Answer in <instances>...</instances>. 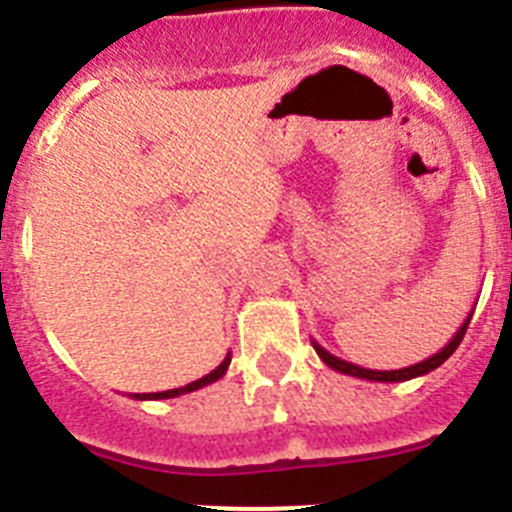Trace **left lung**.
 <instances>
[{"instance_id":"1","label":"left lung","mask_w":512,"mask_h":512,"mask_svg":"<svg viewBox=\"0 0 512 512\" xmlns=\"http://www.w3.org/2000/svg\"><path fill=\"white\" fill-rule=\"evenodd\" d=\"M472 312H469L467 320L461 323V328L456 330L454 338H451V341L446 343V346H443L441 351H438V354L428 356V359H423V361H420V364L405 366V369H392V372H374V369H364V366H356V364H351V361L338 359V356H333V354H330V351H325V348L320 346L318 341H312V348L318 351V356H320V359H323V364H328L330 369H336V372L348 374V377L369 379V382H408V379L423 377V374H428V372H433V369H438V366H441L443 361H446L451 354H454L456 348H459L461 338H464V333H467L469 320H472Z\"/></svg>"}]
</instances>
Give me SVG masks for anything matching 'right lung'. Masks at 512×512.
Wrapping results in <instances>:
<instances>
[{"label": "right lung", "mask_w": 512, "mask_h": 512, "mask_svg": "<svg viewBox=\"0 0 512 512\" xmlns=\"http://www.w3.org/2000/svg\"><path fill=\"white\" fill-rule=\"evenodd\" d=\"M228 366H230V354L225 356L223 364L217 366V369H212V372L205 374L202 379H197V382H189V384H184V387H176V390H166V392H140V395H133V397L135 400H169V397L187 395V392L200 390V387H207V384H212V382H217L220 377H225Z\"/></svg>", "instance_id": "right-lung-1"}]
</instances>
